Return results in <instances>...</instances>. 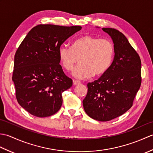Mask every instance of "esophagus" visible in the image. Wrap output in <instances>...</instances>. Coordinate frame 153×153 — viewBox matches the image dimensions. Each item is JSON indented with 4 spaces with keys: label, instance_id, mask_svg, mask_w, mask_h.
I'll use <instances>...</instances> for the list:
<instances>
[{
    "label": "esophagus",
    "instance_id": "obj_1",
    "mask_svg": "<svg viewBox=\"0 0 153 153\" xmlns=\"http://www.w3.org/2000/svg\"><path fill=\"white\" fill-rule=\"evenodd\" d=\"M73 83H74V85H79V84L81 83V82L80 81H78V80H73Z\"/></svg>",
    "mask_w": 153,
    "mask_h": 153
}]
</instances>
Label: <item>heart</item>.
<instances>
[{"label":"heart","mask_w":153,"mask_h":153,"mask_svg":"<svg viewBox=\"0 0 153 153\" xmlns=\"http://www.w3.org/2000/svg\"><path fill=\"white\" fill-rule=\"evenodd\" d=\"M114 47L108 39L85 35L74 40L71 47L62 46L58 50L60 62L65 70L71 71L77 62L79 64L73 71V76L86 79L93 74L99 77L105 74L111 65Z\"/></svg>","instance_id":"heart-1"}]
</instances>
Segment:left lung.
Returning <instances> with one entry per match:
<instances>
[{
	"instance_id": "1",
	"label": "left lung",
	"mask_w": 153,
	"mask_h": 153,
	"mask_svg": "<svg viewBox=\"0 0 153 153\" xmlns=\"http://www.w3.org/2000/svg\"><path fill=\"white\" fill-rule=\"evenodd\" d=\"M102 30L112 39L114 57L105 74L87 83L83 105L91 118L107 122L123 114L132 106L141 84V62L122 33L114 28Z\"/></svg>"
}]
</instances>
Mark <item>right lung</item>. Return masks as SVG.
Segmentation results:
<instances>
[{
    "label": "right lung",
    "instance_id": "add662e5",
    "mask_svg": "<svg viewBox=\"0 0 153 153\" xmlns=\"http://www.w3.org/2000/svg\"><path fill=\"white\" fill-rule=\"evenodd\" d=\"M82 27L40 24L32 28L14 56L12 81L18 103L35 116L56 113L62 104V94L72 85L60 66L58 50Z\"/></svg>",
    "mask_w": 153,
    "mask_h": 153
}]
</instances>
